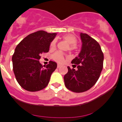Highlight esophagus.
<instances>
[{
  "label": "esophagus",
  "instance_id": "esophagus-1",
  "mask_svg": "<svg viewBox=\"0 0 122 122\" xmlns=\"http://www.w3.org/2000/svg\"><path fill=\"white\" fill-rule=\"evenodd\" d=\"M60 66H61V65L60 64H57V68H60Z\"/></svg>",
  "mask_w": 122,
  "mask_h": 122
}]
</instances>
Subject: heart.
Segmentation results:
<instances>
[{
    "label": "heart",
    "mask_w": 122,
    "mask_h": 122,
    "mask_svg": "<svg viewBox=\"0 0 122 122\" xmlns=\"http://www.w3.org/2000/svg\"><path fill=\"white\" fill-rule=\"evenodd\" d=\"M62 38H63L64 40L66 41L68 43L70 44L69 45V50L70 51H73L76 48V45L77 44V38L75 36H74L73 35L71 34H66V35H64L62 36ZM56 40H54L52 41L51 42L50 44V47L51 48H54L56 46ZM52 58L54 59L56 61H57V62H64V55L61 52H56L55 54H54L52 56Z\"/></svg>",
    "instance_id": "obj_1"
}]
</instances>
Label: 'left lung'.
<instances>
[{
    "instance_id": "1",
    "label": "left lung",
    "mask_w": 122,
    "mask_h": 122,
    "mask_svg": "<svg viewBox=\"0 0 122 122\" xmlns=\"http://www.w3.org/2000/svg\"><path fill=\"white\" fill-rule=\"evenodd\" d=\"M82 48L78 57L71 61L77 70L68 66L64 76L65 85L68 90L81 93L89 90L98 80L103 67L104 55L99 43L87 33H81Z\"/></svg>"
}]
</instances>
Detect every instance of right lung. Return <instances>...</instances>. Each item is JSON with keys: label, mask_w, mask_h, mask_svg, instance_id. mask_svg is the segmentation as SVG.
Returning <instances> with one entry per match:
<instances>
[{"label": "right lung", "mask_w": 122, "mask_h": 122, "mask_svg": "<svg viewBox=\"0 0 122 122\" xmlns=\"http://www.w3.org/2000/svg\"><path fill=\"white\" fill-rule=\"evenodd\" d=\"M56 35L37 31L27 35L16 46L12 57L13 69L18 84L25 90L39 91L48 86L57 65L49 61L43 67L39 60L41 54L49 51L51 42Z\"/></svg>", "instance_id": "add662e5"}]
</instances>
